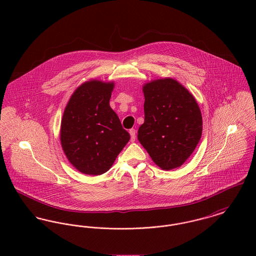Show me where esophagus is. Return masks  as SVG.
<instances>
[{
  "instance_id": "esophagus-1",
  "label": "esophagus",
  "mask_w": 256,
  "mask_h": 256,
  "mask_svg": "<svg viewBox=\"0 0 256 256\" xmlns=\"http://www.w3.org/2000/svg\"><path fill=\"white\" fill-rule=\"evenodd\" d=\"M129 133H130V136H131V142H134L135 139H136V130L135 129H131L129 131Z\"/></svg>"
}]
</instances>
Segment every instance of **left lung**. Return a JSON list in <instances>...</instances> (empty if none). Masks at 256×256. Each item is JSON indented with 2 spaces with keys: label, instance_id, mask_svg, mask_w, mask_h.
<instances>
[{
  "label": "left lung",
  "instance_id": "8db88e82",
  "mask_svg": "<svg viewBox=\"0 0 256 256\" xmlns=\"http://www.w3.org/2000/svg\"><path fill=\"white\" fill-rule=\"evenodd\" d=\"M145 121L138 140L162 170L180 168L202 135V115L194 96L172 78L143 86Z\"/></svg>",
  "mask_w": 256,
  "mask_h": 256
}]
</instances>
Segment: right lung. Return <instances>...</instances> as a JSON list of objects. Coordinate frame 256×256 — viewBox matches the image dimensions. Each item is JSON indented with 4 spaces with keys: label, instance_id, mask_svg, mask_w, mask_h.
Returning <instances> with one entry per match:
<instances>
[{
    "label": "right lung",
    "instance_id": "1",
    "mask_svg": "<svg viewBox=\"0 0 256 256\" xmlns=\"http://www.w3.org/2000/svg\"><path fill=\"white\" fill-rule=\"evenodd\" d=\"M114 82L90 80L72 94L61 121V145L69 162L80 172H106L130 140L110 100Z\"/></svg>",
    "mask_w": 256,
    "mask_h": 256
}]
</instances>
